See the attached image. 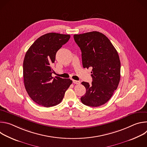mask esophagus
I'll use <instances>...</instances> for the list:
<instances>
[{
	"mask_svg": "<svg viewBox=\"0 0 147 147\" xmlns=\"http://www.w3.org/2000/svg\"><path fill=\"white\" fill-rule=\"evenodd\" d=\"M73 82L74 84H80V82L79 81H76V80H73Z\"/></svg>",
	"mask_w": 147,
	"mask_h": 147,
	"instance_id": "1",
	"label": "esophagus"
}]
</instances>
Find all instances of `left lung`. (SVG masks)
Masks as SVG:
<instances>
[{"mask_svg": "<svg viewBox=\"0 0 147 147\" xmlns=\"http://www.w3.org/2000/svg\"><path fill=\"white\" fill-rule=\"evenodd\" d=\"M81 51L84 68L92 67L91 84L82 82L86 93L81 98L83 104L98 107L106 103L117 89L120 79V61L116 49L102 33L92 31L74 35Z\"/></svg>", "mask_w": 147, "mask_h": 147, "instance_id": "obj_1", "label": "left lung"}]
</instances>
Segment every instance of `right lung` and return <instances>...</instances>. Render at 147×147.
I'll use <instances>...</instances> for the list:
<instances>
[{"instance_id":"1","label":"right lung","mask_w":147,"mask_h":147,"mask_svg":"<svg viewBox=\"0 0 147 147\" xmlns=\"http://www.w3.org/2000/svg\"><path fill=\"white\" fill-rule=\"evenodd\" d=\"M70 35L55 32L38 38L27 51L23 61V78L30 97L40 106L57 105L71 84L70 79L52 77V65L57 51L67 42Z\"/></svg>"}]
</instances>
